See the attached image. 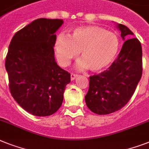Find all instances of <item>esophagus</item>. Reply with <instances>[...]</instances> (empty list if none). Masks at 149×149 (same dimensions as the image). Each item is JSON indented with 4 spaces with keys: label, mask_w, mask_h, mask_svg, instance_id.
<instances>
[{
    "label": "esophagus",
    "mask_w": 149,
    "mask_h": 149,
    "mask_svg": "<svg viewBox=\"0 0 149 149\" xmlns=\"http://www.w3.org/2000/svg\"><path fill=\"white\" fill-rule=\"evenodd\" d=\"M77 77H78V75L75 74V73H71L70 75V79L71 80H74L75 79H77Z\"/></svg>",
    "instance_id": "obj_1"
}]
</instances>
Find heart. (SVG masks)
Segmentation results:
<instances>
[{
    "instance_id": "1",
    "label": "heart",
    "mask_w": 149,
    "mask_h": 149,
    "mask_svg": "<svg viewBox=\"0 0 149 149\" xmlns=\"http://www.w3.org/2000/svg\"><path fill=\"white\" fill-rule=\"evenodd\" d=\"M119 40L116 35L96 26L77 27L67 37L60 35L55 43L58 62L68 66L80 53L78 68L100 72L111 65L116 57Z\"/></svg>"
}]
</instances>
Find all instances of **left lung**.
Here are the masks:
<instances>
[{"mask_svg":"<svg viewBox=\"0 0 149 149\" xmlns=\"http://www.w3.org/2000/svg\"><path fill=\"white\" fill-rule=\"evenodd\" d=\"M125 41L118 57L108 70L89 77L85 96L87 107L98 115L115 112L132 96L142 74V50L139 40L127 26L117 24Z\"/></svg>","mask_w":149,"mask_h":149,"instance_id":"8db88e82","label":"left lung"}]
</instances>
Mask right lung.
<instances>
[{"mask_svg": "<svg viewBox=\"0 0 149 149\" xmlns=\"http://www.w3.org/2000/svg\"><path fill=\"white\" fill-rule=\"evenodd\" d=\"M63 24L60 19L33 20L12 38L5 67L12 96L24 110L36 116L55 113L63 103L70 73L54 58L55 33Z\"/></svg>", "mask_w": 149, "mask_h": 149, "instance_id": "add662e5", "label": "right lung"}]
</instances>
